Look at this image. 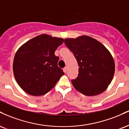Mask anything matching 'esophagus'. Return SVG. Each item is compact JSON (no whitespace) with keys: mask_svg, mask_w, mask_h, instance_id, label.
<instances>
[{"mask_svg":"<svg viewBox=\"0 0 129 129\" xmlns=\"http://www.w3.org/2000/svg\"><path fill=\"white\" fill-rule=\"evenodd\" d=\"M63 72H64V73H67V67L63 69Z\"/></svg>","mask_w":129,"mask_h":129,"instance_id":"1","label":"esophagus"}]
</instances>
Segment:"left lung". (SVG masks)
Masks as SVG:
<instances>
[{"instance_id": "8db88e82", "label": "left lung", "mask_w": 129, "mask_h": 129, "mask_svg": "<svg viewBox=\"0 0 129 129\" xmlns=\"http://www.w3.org/2000/svg\"><path fill=\"white\" fill-rule=\"evenodd\" d=\"M64 42L79 66L78 77L72 80L73 87L90 96L105 91L115 73V62L110 51L97 40L87 36L67 38Z\"/></svg>"}]
</instances>
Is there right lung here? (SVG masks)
I'll return each instance as SVG.
<instances>
[{
  "label": "right lung",
  "instance_id": "add662e5",
  "mask_svg": "<svg viewBox=\"0 0 129 129\" xmlns=\"http://www.w3.org/2000/svg\"><path fill=\"white\" fill-rule=\"evenodd\" d=\"M62 38L39 35L23 44L13 60V73L17 84L28 94L41 96L50 91L64 73L57 66L56 50Z\"/></svg>",
  "mask_w": 129,
  "mask_h": 129
}]
</instances>
